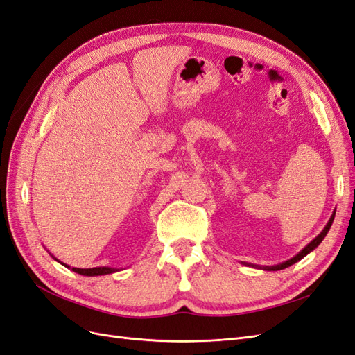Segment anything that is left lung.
Returning a JSON list of instances; mask_svg holds the SVG:
<instances>
[{"instance_id":"left-lung-1","label":"left lung","mask_w":355,"mask_h":355,"mask_svg":"<svg viewBox=\"0 0 355 355\" xmlns=\"http://www.w3.org/2000/svg\"><path fill=\"white\" fill-rule=\"evenodd\" d=\"M333 219H335V213L331 214V218L329 219V222H327V225L324 227V230L321 231L317 237L311 241L309 244H306L302 250H300L296 256H293L292 259H288V261H286V262H283V263H280V265H275V266H263V270L265 271H280V270H284V268H288L290 265H293V263H296L297 261H300L302 259V257H305L309 252H313L315 247L324 240V237L327 235V232H329V230H330V227H331V223H333Z\"/></svg>"}]
</instances>
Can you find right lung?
<instances>
[{
    "instance_id": "1",
    "label": "right lung",
    "mask_w": 355,
    "mask_h": 355,
    "mask_svg": "<svg viewBox=\"0 0 355 355\" xmlns=\"http://www.w3.org/2000/svg\"><path fill=\"white\" fill-rule=\"evenodd\" d=\"M58 261V259H56ZM62 263V262H60ZM63 266L69 268L68 265L62 263ZM73 272L77 274H81V275H87V277H94V275H106V274H112L115 271H118L116 268H110V266H96V268H85V270H83V268H72Z\"/></svg>"
}]
</instances>
